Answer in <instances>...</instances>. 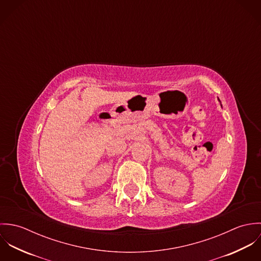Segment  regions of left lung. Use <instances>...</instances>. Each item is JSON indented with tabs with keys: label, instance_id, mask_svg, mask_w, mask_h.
Segmentation results:
<instances>
[{
	"label": "left lung",
	"instance_id": "left-lung-1",
	"mask_svg": "<svg viewBox=\"0 0 261 261\" xmlns=\"http://www.w3.org/2000/svg\"><path fill=\"white\" fill-rule=\"evenodd\" d=\"M218 100H219V102H220V103H221V101H220V99H219V98H218ZM221 107H222V106H221Z\"/></svg>",
	"mask_w": 261,
	"mask_h": 261
}]
</instances>
